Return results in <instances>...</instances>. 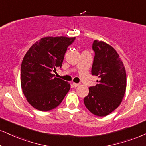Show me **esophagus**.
Instances as JSON below:
<instances>
[{
  "label": "esophagus",
  "mask_w": 146,
  "mask_h": 146,
  "mask_svg": "<svg viewBox=\"0 0 146 146\" xmlns=\"http://www.w3.org/2000/svg\"><path fill=\"white\" fill-rule=\"evenodd\" d=\"M80 85V84L79 83H75V82H73V86L74 87H78V86Z\"/></svg>",
  "instance_id": "obj_1"
}]
</instances>
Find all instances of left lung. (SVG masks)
<instances>
[{
    "instance_id": "left-lung-1",
    "label": "left lung",
    "mask_w": 146,
    "mask_h": 146,
    "mask_svg": "<svg viewBox=\"0 0 146 146\" xmlns=\"http://www.w3.org/2000/svg\"><path fill=\"white\" fill-rule=\"evenodd\" d=\"M95 53L91 69L98 76L95 86L89 88L84 98L86 108L98 116H105L119 106L127 87V75L123 63L116 50L102 41H93Z\"/></svg>"
}]
</instances>
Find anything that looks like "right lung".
Instances as JSON below:
<instances>
[{
  "label": "right lung",
  "instance_id": "obj_1",
  "mask_svg": "<svg viewBox=\"0 0 146 146\" xmlns=\"http://www.w3.org/2000/svg\"><path fill=\"white\" fill-rule=\"evenodd\" d=\"M76 38L45 37L32 45L21 66V85L30 105L40 111L58 106L70 89V84L56 78L52 72L61 68L67 48Z\"/></svg>",
  "mask_w": 146,
  "mask_h": 146
}]
</instances>
